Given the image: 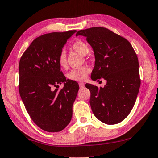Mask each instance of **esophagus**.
<instances>
[{
	"label": "esophagus",
	"instance_id": "1",
	"mask_svg": "<svg viewBox=\"0 0 158 158\" xmlns=\"http://www.w3.org/2000/svg\"><path fill=\"white\" fill-rule=\"evenodd\" d=\"M79 85L80 88H84V86H85V85H84V84L83 82H79Z\"/></svg>",
	"mask_w": 158,
	"mask_h": 158
}]
</instances>
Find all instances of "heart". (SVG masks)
Listing matches in <instances>:
<instances>
[{
  "label": "heart",
  "mask_w": 158,
  "mask_h": 158,
  "mask_svg": "<svg viewBox=\"0 0 158 158\" xmlns=\"http://www.w3.org/2000/svg\"><path fill=\"white\" fill-rule=\"evenodd\" d=\"M72 48L77 52V53L81 54L83 56L86 55L89 52V46L86 43L79 40L72 45ZM58 62L60 67L64 68L67 66L66 54L64 51H61L59 54ZM90 73V68L88 66H84L77 69H74L68 74V79L73 81H81L86 79L89 73Z\"/></svg>",
  "instance_id": "1"
}]
</instances>
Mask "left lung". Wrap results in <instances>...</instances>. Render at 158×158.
<instances>
[{"label":"left lung","instance_id":"obj_1","mask_svg":"<svg viewBox=\"0 0 158 158\" xmlns=\"http://www.w3.org/2000/svg\"><path fill=\"white\" fill-rule=\"evenodd\" d=\"M94 51L93 81L104 79L106 84L99 88L86 84L90 91V104L97 119L106 124L123 121L133 109L140 86L139 62L131 44L105 27L79 30Z\"/></svg>","mask_w":158,"mask_h":158}]
</instances>
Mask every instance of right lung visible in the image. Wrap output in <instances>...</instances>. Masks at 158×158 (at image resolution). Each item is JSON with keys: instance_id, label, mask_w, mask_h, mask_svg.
<instances>
[{"instance_id": "obj_1", "label": "right lung", "mask_w": 158, "mask_h": 158, "mask_svg": "<svg viewBox=\"0 0 158 158\" xmlns=\"http://www.w3.org/2000/svg\"><path fill=\"white\" fill-rule=\"evenodd\" d=\"M76 30L39 36L23 54L19 62V93L31 119L42 130L59 132L73 116V105L79 89L77 82L66 79L58 58ZM64 88L58 90L59 84Z\"/></svg>"}]
</instances>
